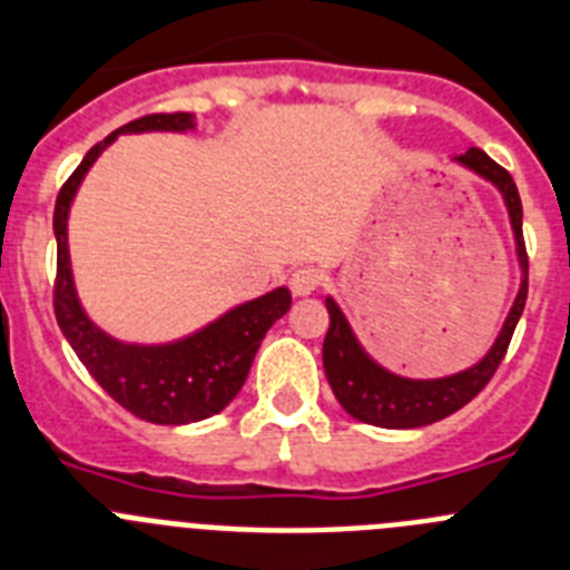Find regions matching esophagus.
<instances>
[{
    "instance_id": "obj_1",
    "label": "esophagus",
    "mask_w": 570,
    "mask_h": 570,
    "mask_svg": "<svg viewBox=\"0 0 570 570\" xmlns=\"http://www.w3.org/2000/svg\"><path fill=\"white\" fill-rule=\"evenodd\" d=\"M323 275L321 269H315V266H301V269H295V273L289 275V289L292 295L304 297V295H312V292L321 286Z\"/></svg>"
}]
</instances>
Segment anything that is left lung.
<instances>
[{
	"label": "left lung",
	"instance_id": "obj_1",
	"mask_svg": "<svg viewBox=\"0 0 570 570\" xmlns=\"http://www.w3.org/2000/svg\"><path fill=\"white\" fill-rule=\"evenodd\" d=\"M451 161H458L460 167H465V170L485 178V181L500 189L505 209H509L517 261H520L522 269L520 292H517L509 317L502 323L500 335H497L494 346L485 352V357H480L474 366L463 368V372L432 377V381H414V377H403V374H394L386 366H381L361 346L357 335L348 326L346 315L335 304V297H326V309H330V332L323 337L326 381H330L337 403L361 423L381 425V429H420V425L438 423V420L463 409L494 377L497 366L505 357L511 335L517 330V321L525 309L528 255L525 240H522V202L514 178L509 176V170H502L500 164L491 161L480 147H471V150H465L463 156H454Z\"/></svg>",
	"mask_w": 570,
	"mask_h": 570
}]
</instances>
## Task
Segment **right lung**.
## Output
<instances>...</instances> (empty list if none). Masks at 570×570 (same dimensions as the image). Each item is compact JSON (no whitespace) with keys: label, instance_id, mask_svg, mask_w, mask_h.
I'll list each match as a JSON object with an SVG mask.
<instances>
[{"label":"right lung","instance_id":"add662e5","mask_svg":"<svg viewBox=\"0 0 570 570\" xmlns=\"http://www.w3.org/2000/svg\"><path fill=\"white\" fill-rule=\"evenodd\" d=\"M196 127L193 112H153L119 127L81 158L73 176L59 189L53 209L56 286L53 309L61 335L68 337L94 381L119 406L158 425H187L229 406L247 381L261 341L286 315L292 295L286 286L233 306L222 317L170 343H125L99 330L76 295L68 249V215L87 170L121 132H187Z\"/></svg>","mask_w":570,"mask_h":570}]
</instances>
